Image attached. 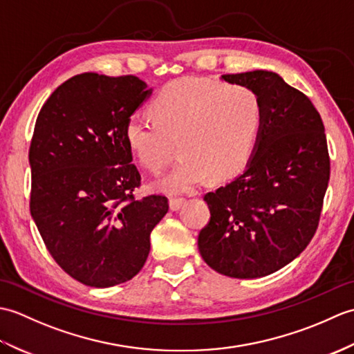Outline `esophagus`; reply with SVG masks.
Instances as JSON below:
<instances>
[{
  "label": "esophagus",
  "instance_id": "obj_1",
  "mask_svg": "<svg viewBox=\"0 0 354 354\" xmlns=\"http://www.w3.org/2000/svg\"><path fill=\"white\" fill-rule=\"evenodd\" d=\"M184 202H185L184 198H170V201H169L170 209H171V212H178V209L183 207Z\"/></svg>",
  "mask_w": 354,
  "mask_h": 354
}]
</instances>
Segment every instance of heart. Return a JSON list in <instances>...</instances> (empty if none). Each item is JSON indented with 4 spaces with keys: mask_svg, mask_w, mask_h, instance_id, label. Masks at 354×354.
Returning a JSON list of instances; mask_svg holds the SVG:
<instances>
[{
    "mask_svg": "<svg viewBox=\"0 0 354 354\" xmlns=\"http://www.w3.org/2000/svg\"><path fill=\"white\" fill-rule=\"evenodd\" d=\"M153 117L133 112L124 123V140L142 167L160 171L178 138L181 156L158 181L167 193L192 190L208 175L230 179L252 160L263 127V103L246 85L217 80H178L152 102Z\"/></svg>",
    "mask_w": 354,
    "mask_h": 354,
    "instance_id": "heart-1",
    "label": "heart"
}]
</instances>
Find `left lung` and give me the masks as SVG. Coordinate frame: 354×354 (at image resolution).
<instances>
[{
  "label": "left lung",
  "instance_id": "obj_1",
  "mask_svg": "<svg viewBox=\"0 0 354 354\" xmlns=\"http://www.w3.org/2000/svg\"><path fill=\"white\" fill-rule=\"evenodd\" d=\"M222 79L259 93L263 127L246 170L204 196L212 216L198 246L216 272L259 278L297 259L317 232L330 179L324 123L309 97L272 71Z\"/></svg>",
  "mask_w": 354,
  "mask_h": 354
}]
</instances>
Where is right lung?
<instances>
[{
  "label": "right lung",
  "mask_w": 354,
  "mask_h": 354,
  "mask_svg": "<svg viewBox=\"0 0 354 354\" xmlns=\"http://www.w3.org/2000/svg\"><path fill=\"white\" fill-rule=\"evenodd\" d=\"M149 94L135 76L84 73L57 86L36 118L30 213L57 265L91 288L137 275L169 212L162 194L133 196L141 175L124 123Z\"/></svg>",
  "instance_id": "right-lung-1"
}]
</instances>
